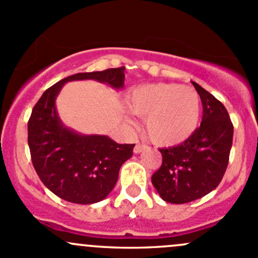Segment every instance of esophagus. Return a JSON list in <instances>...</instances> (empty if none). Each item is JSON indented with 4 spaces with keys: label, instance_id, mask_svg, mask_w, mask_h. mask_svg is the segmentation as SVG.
I'll use <instances>...</instances> for the list:
<instances>
[{
    "label": "esophagus",
    "instance_id": "34e87169",
    "mask_svg": "<svg viewBox=\"0 0 258 258\" xmlns=\"http://www.w3.org/2000/svg\"><path fill=\"white\" fill-rule=\"evenodd\" d=\"M146 147V146L145 145H141V143H137V145L136 146H135V148H134V152H135V153H141V152H142L143 151V148H145Z\"/></svg>",
    "mask_w": 258,
    "mask_h": 258
}]
</instances>
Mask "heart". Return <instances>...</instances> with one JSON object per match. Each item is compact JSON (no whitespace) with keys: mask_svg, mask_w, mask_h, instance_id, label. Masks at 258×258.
<instances>
[{"mask_svg":"<svg viewBox=\"0 0 258 258\" xmlns=\"http://www.w3.org/2000/svg\"><path fill=\"white\" fill-rule=\"evenodd\" d=\"M128 107L145 118L146 134L158 146H174L188 140L202 115L199 94L193 88L173 83L138 86L130 95Z\"/></svg>","mask_w":258,"mask_h":258,"instance_id":"1","label":"heart"}]
</instances>
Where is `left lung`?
Instances as JSON below:
<instances>
[{
	"mask_svg": "<svg viewBox=\"0 0 258 258\" xmlns=\"http://www.w3.org/2000/svg\"><path fill=\"white\" fill-rule=\"evenodd\" d=\"M203 104V118L188 140L162 148V165L152 184L159 197L172 204L200 199L220 184L229 163L234 126L224 105L191 81Z\"/></svg>",
	"mask_w": 258,
	"mask_h": 258,
	"instance_id": "8db88e82",
	"label": "left lung"
}]
</instances>
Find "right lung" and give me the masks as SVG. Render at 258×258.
Instances as JSON below:
<instances>
[{"label": "right lung", "mask_w": 258, "mask_h": 258, "mask_svg": "<svg viewBox=\"0 0 258 258\" xmlns=\"http://www.w3.org/2000/svg\"><path fill=\"white\" fill-rule=\"evenodd\" d=\"M75 80H96L120 90L124 68L78 73L47 89L29 117L28 146L38 177L51 193L86 205L101 202L111 193L135 145H118L104 135H81L64 126L55 99L65 83Z\"/></svg>", "instance_id": "1"}]
</instances>
